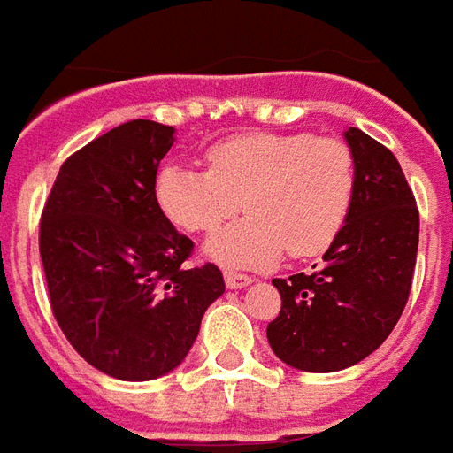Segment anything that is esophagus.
<instances>
[{"instance_id":"1","label":"esophagus","mask_w":453,"mask_h":453,"mask_svg":"<svg viewBox=\"0 0 453 453\" xmlns=\"http://www.w3.org/2000/svg\"><path fill=\"white\" fill-rule=\"evenodd\" d=\"M252 284V276L237 274V272H226V286L227 288H245Z\"/></svg>"}]
</instances>
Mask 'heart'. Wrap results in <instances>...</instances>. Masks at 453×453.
I'll return each mask as SVG.
<instances>
[{"instance_id": "obj_1", "label": "heart", "mask_w": 453, "mask_h": 453, "mask_svg": "<svg viewBox=\"0 0 453 453\" xmlns=\"http://www.w3.org/2000/svg\"><path fill=\"white\" fill-rule=\"evenodd\" d=\"M208 169L165 165L159 211L188 233H211L245 208L247 218L206 242L223 266H274L281 257L323 255L340 237L357 194L347 142L311 133H242L208 150Z\"/></svg>"}]
</instances>
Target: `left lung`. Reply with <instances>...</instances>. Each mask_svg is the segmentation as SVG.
<instances>
[{
    "label": "left lung",
    "mask_w": 453,
    "mask_h": 453,
    "mask_svg": "<svg viewBox=\"0 0 453 453\" xmlns=\"http://www.w3.org/2000/svg\"><path fill=\"white\" fill-rule=\"evenodd\" d=\"M344 140L357 162V194L340 237L313 274L274 279L281 311L266 327L279 359L298 371L349 369L376 351L408 303L419 213L398 159L364 130Z\"/></svg>",
    "instance_id": "obj_1"
}]
</instances>
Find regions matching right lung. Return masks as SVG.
Returning a JSON list of instances; mask_svg holds the SVG:
<instances>
[{
    "label": "right lung",
    "instance_id": "right-lung-1",
    "mask_svg": "<svg viewBox=\"0 0 453 453\" xmlns=\"http://www.w3.org/2000/svg\"><path fill=\"white\" fill-rule=\"evenodd\" d=\"M172 126L128 120L60 167L41 220L50 308L77 354L120 380L187 359L201 318L226 294L216 265L187 269L194 242L155 201Z\"/></svg>",
    "mask_w": 453,
    "mask_h": 453
}]
</instances>
